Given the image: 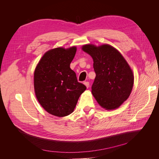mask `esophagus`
Segmentation results:
<instances>
[{
    "label": "esophagus",
    "mask_w": 159,
    "mask_h": 159,
    "mask_svg": "<svg viewBox=\"0 0 159 159\" xmlns=\"http://www.w3.org/2000/svg\"><path fill=\"white\" fill-rule=\"evenodd\" d=\"M84 85H85L88 88L89 87V83L88 82V81H85V82H84Z\"/></svg>",
    "instance_id": "esophagus-1"
}]
</instances>
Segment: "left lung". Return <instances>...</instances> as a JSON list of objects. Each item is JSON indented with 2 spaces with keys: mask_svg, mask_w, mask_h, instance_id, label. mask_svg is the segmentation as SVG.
<instances>
[{
  "mask_svg": "<svg viewBox=\"0 0 159 159\" xmlns=\"http://www.w3.org/2000/svg\"><path fill=\"white\" fill-rule=\"evenodd\" d=\"M82 50L93 60L96 76L91 93L96 101L107 110L118 108L129 97L134 83L133 71L127 61L108 44H86Z\"/></svg>",
  "mask_w": 159,
  "mask_h": 159,
  "instance_id": "8db88e82",
  "label": "left lung"
}]
</instances>
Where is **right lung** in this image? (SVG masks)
<instances>
[{
    "mask_svg": "<svg viewBox=\"0 0 159 159\" xmlns=\"http://www.w3.org/2000/svg\"><path fill=\"white\" fill-rule=\"evenodd\" d=\"M76 47L56 48L48 51L38 64L34 75L36 98L48 113L64 117L74 111L85 85L77 80L70 64Z\"/></svg>",
    "mask_w": 159,
    "mask_h": 159,
    "instance_id": "1",
    "label": "right lung"
}]
</instances>
